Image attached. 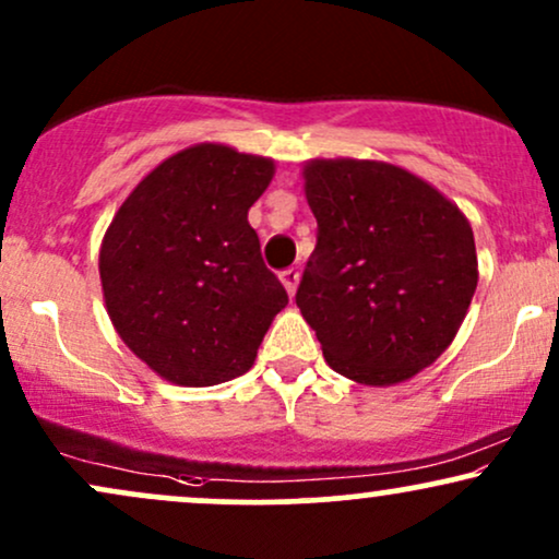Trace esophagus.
<instances>
[{"label":"esophagus","instance_id":"esophagus-1","mask_svg":"<svg viewBox=\"0 0 559 559\" xmlns=\"http://www.w3.org/2000/svg\"><path fill=\"white\" fill-rule=\"evenodd\" d=\"M281 284L286 286L288 297H294V292H297V286H299V271H297V267H286V271H281Z\"/></svg>","mask_w":559,"mask_h":559}]
</instances>
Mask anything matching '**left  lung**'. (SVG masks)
<instances>
[{
  "label": "left lung",
  "mask_w": 559,
  "mask_h": 559,
  "mask_svg": "<svg viewBox=\"0 0 559 559\" xmlns=\"http://www.w3.org/2000/svg\"><path fill=\"white\" fill-rule=\"evenodd\" d=\"M305 194L318 221L297 307L336 373L407 381L452 344L478 284L457 204L413 173L370 159H316Z\"/></svg>",
  "instance_id": "1"
}]
</instances>
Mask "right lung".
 Listing matches in <instances>:
<instances>
[{
    "label": "right lung",
    "mask_w": 559,
    "mask_h": 559,
    "mask_svg": "<svg viewBox=\"0 0 559 559\" xmlns=\"http://www.w3.org/2000/svg\"><path fill=\"white\" fill-rule=\"evenodd\" d=\"M271 178L265 157L189 146L157 165L107 228L99 275L115 331L173 383L247 373L288 305L247 221Z\"/></svg>",
    "instance_id": "1"
}]
</instances>
